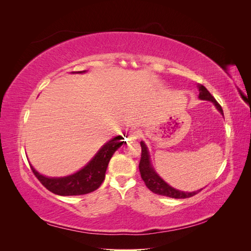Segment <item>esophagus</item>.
<instances>
[{
    "instance_id": "obj_1",
    "label": "esophagus",
    "mask_w": 251,
    "mask_h": 251,
    "mask_svg": "<svg viewBox=\"0 0 251 251\" xmlns=\"http://www.w3.org/2000/svg\"><path fill=\"white\" fill-rule=\"evenodd\" d=\"M140 135H141V131L134 130L133 132L130 133V135H128V138H130V139H137V138L140 137Z\"/></svg>"
}]
</instances>
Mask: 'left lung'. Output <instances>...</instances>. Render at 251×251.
I'll use <instances>...</instances> for the list:
<instances>
[{
	"label": "left lung",
	"instance_id": "1",
	"mask_svg": "<svg viewBox=\"0 0 251 251\" xmlns=\"http://www.w3.org/2000/svg\"><path fill=\"white\" fill-rule=\"evenodd\" d=\"M199 98L203 100H210L211 102H214L217 109L223 114L222 107L220 105V103L215 100V97L212 96L209 91L205 88L204 86H199ZM141 146V158H140V162H139V171L141 178L146 183L147 187L150 189L151 192H153L157 195H161L165 197H170V198H175V199H185L189 198V197H193L195 195L198 194V192H193V193H184L178 191V189H175L169 184H166L165 182L158 176V175L154 172L153 168L151 166L150 163V157L146 144H144L142 141L140 142Z\"/></svg>",
	"mask_w": 251,
	"mask_h": 251
}]
</instances>
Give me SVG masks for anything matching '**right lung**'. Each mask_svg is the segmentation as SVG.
Wrapping results in <instances>:
<instances>
[{"instance_id": "obj_1", "label": "right lung", "mask_w": 251, "mask_h": 251, "mask_svg": "<svg viewBox=\"0 0 251 251\" xmlns=\"http://www.w3.org/2000/svg\"><path fill=\"white\" fill-rule=\"evenodd\" d=\"M124 143L126 142L121 136L113 138L104 144L85 168L71 176L64 178H47L37 173L32 166L31 170L41 183L53 194L59 196L86 195L95 191L101 185L110 159L115 151Z\"/></svg>"}]
</instances>
